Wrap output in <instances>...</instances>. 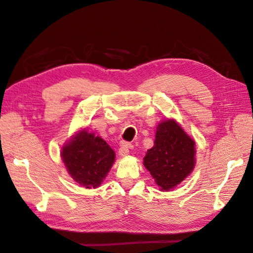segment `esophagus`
I'll return each instance as SVG.
<instances>
[{
  "label": "esophagus",
  "instance_id": "esophagus-1",
  "mask_svg": "<svg viewBox=\"0 0 253 253\" xmlns=\"http://www.w3.org/2000/svg\"><path fill=\"white\" fill-rule=\"evenodd\" d=\"M131 148H132V145L129 144L128 142H125V141L120 142L119 155H120L121 157H126V156H127V155H128V153H129V149H131Z\"/></svg>",
  "mask_w": 253,
  "mask_h": 253
}]
</instances>
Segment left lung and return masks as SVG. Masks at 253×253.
Masks as SVG:
<instances>
[{
  "label": "left lung",
  "mask_w": 253,
  "mask_h": 253,
  "mask_svg": "<svg viewBox=\"0 0 253 253\" xmlns=\"http://www.w3.org/2000/svg\"><path fill=\"white\" fill-rule=\"evenodd\" d=\"M195 140L177 121L168 118L157 125L153 148L143 166L162 191H171L192 173L196 163Z\"/></svg>",
  "instance_id": "obj_1"
}]
</instances>
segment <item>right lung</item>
I'll return each mask as SVG.
<instances>
[{
  "mask_svg": "<svg viewBox=\"0 0 253 253\" xmlns=\"http://www.w3.org/2000/svg\"><path fill=\"white\" fill-rule=\"evenodd\" d=\"M114 150L95 133L81 128L61 149V158L67 173L78 185L98 188L115 163Z\"/></svg>",
  "mask_w": 253,
  "mask_h": 253,
  "instance_id": "1",
  "label": "right lung"
}]
</instances>
